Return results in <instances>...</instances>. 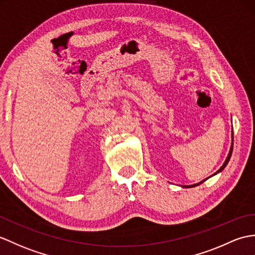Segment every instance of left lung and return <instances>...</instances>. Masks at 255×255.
<instances>
[{
    "instance_id": "obj_1",
    "label": "left lung",
    "mask_w": 255,
    "mask_h": 255,
    "mask_svg": "<svg viewBox=\"0 0 255 255\" xmlns=\"http://www.w3.org/2000/svg\"><path fill=\"white\" fill-rule=\"evenodd\" d=\"M233 146H234V132L232 131V146H230V150H229V153H228V155H227V157H226V159H225V162H224V164H223V166L218 169L215 174H213L212 176H214V175H216V174H218V173H221V171L227 166V164H228V162H229V159H230V157H232V154H233ZM211 176V177H212ZM208 179V178H206ZM206 179H204V180H202V181H200V182H198V183H195V185H191V186H181V187H183V188H193V187H197V186H199V185H201V183L202 182H204Z\"/></svg>"
}]
</instances>
